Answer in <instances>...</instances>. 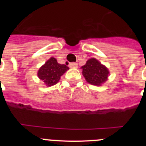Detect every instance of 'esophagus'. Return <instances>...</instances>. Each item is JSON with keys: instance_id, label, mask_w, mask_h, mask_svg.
<instances>
[{"instance_id": "esophagus-1", "label": "esophagus", "mask_w": 146, "mask_h": 146, "mask_svg": "<svg viewBox=\"0 0 146 146\" xmlns=\"http://www.w3.org/2000/svg\"><path fill=\"white\" fill-rule=\"evenodd\" d=\"M69 66L72 68V69H77V67H78V64H76V63H71L69 64Z\"/></svg>"}]
</instances>
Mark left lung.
Segmentation results:
<instances>
[{
	"label": "left lung",
	"instance_id": "left-lung-1",
	"mask_svg": "<svg viewBox=\"0 0 146 146\" xmlns=\"http://www.w3.org/2000/svg\"><path fill=\"white\" fill-rule=\"evenodd\" d=\"M80 69L87 82L93 86H101L108 80L110 74L108 68L94 58L88 59Z\"/></svg>",
	"mask_w": 146,
	"mask_h": 146
}]
</instances>
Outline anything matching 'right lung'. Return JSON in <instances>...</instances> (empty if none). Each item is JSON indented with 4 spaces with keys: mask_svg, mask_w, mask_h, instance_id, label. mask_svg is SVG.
Returning a JSON list of instances; mask_svg holds the SVG:
<instances>
[{
    "mask_svg": "<svg viewBox=\"0 0 146 146\" xmlns=\"http://www.w3.org/2000/svg\"><path fill=\"white\" fill-rule=\"evenodd\" d=\"M69 69L67 66L58 64L56 58L51 57L40 67L37 76L47 87H50L58 83L60 77Z\"/></svg>",
    "mask_w": 146,
    "mask_h": 146,
    "instance_id": "1",
    "label": "right lung"
}]
</instances>
